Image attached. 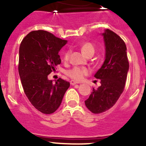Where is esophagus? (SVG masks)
<instances>
[{
	"mask_svg": "<svg viewBox=\"0 0 146 146\" xmlns=\"http://www.w3.org/2000/svg\"><path fill=\"white\" fill-rule=\"evenodd\" d=\"M78 83H79V82H76V81H74V80H71L70 81V84L72 85V86H74V85H75V84H78Z\"/></svg>",
	"mask_w": 146,
	"mask_h": 146,
	"instance_id": "obj_1",
	"label": "esophagus"
}]
</instances>
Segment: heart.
<instances>
[{
    "label": "heart",
    "mask_w": 146,
    "mask_h": 146,
    "mask_svg": "<svg viewBox=\"0 0 146 146\" xmlns=\"http://www.w3.org/2000/svg\"><path fill=\"white\" fill-rule=\"evenodd\" d=\"M81 51L85 55H88V54L93 53L94 54L95 52V48H94V45L91 43L86 42L84 43L81 46ZM69 51H66L64 55V60H67L69 59ZM89 71L86 68H79V67H74L72 69L69 70L68 72V75L71 77L72 79L75 80H81L83 78L85 75L88 74Z\"/></svg>",
    "instance_id": "1"
}]
</instances>
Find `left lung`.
<instances>
[{
    "label": "left lung",
    "mask_w": 146,
    "mask_h": 146,
    "mask_svg": "<svg viewBox=\"0 0 146 146\" xmlns=\"http://www.w3.org/2000/svg\"><path fill=\"white\" fill-rule=\"evenodd\" d=\"M105 47L104 61L94 74L101 80L97 89L93 88L86 106L93 113L98 114L111 108L123 93L129 72L126 47L122 38L109 29L101 33Z\"/></svg>",
    "instance_id": "1"
}]
</instances>
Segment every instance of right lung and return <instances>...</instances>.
Listing matches in <instances>:
<instances>
[{"label":"right lung","mask_w":146,"mask_h":146,"mask_svg":"<svg viewBox=\"0 0 146 146\" xmlns=\"http://www.w3.org/2000/svg\"><path fill=\"white\" fill-rule=\"evenodd\" d=\"M66 43L51 33L34 31L20 44L18 71L23 90L33 106L44 114L59 108L70 86L60 78L53 82L47 77L61 63L58 52Z\"/></svg>","instance_id":"1"}]
</instances>
